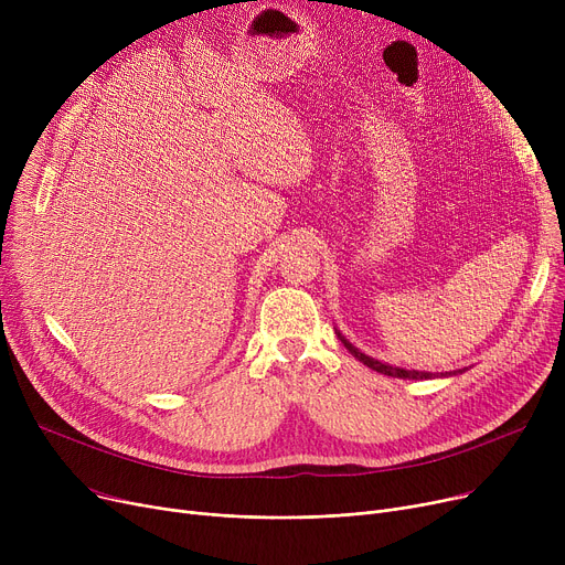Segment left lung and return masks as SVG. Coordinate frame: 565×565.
<instances>
[{
    "instance_id": "obj_1",
    "label": "left lung",
    "mask_w": 565,
    "mask_h": 565,
    "mask_svg": "<svg viewBox=\"0 0 565 565\" xmlns=\"http://www.w3.org/2000/svg\"><path fill=\"white\" fill-rule=\"evenodd\" d=\"M337 330V328H334ZM337 337L341 339V343L348 348V352L352 354L354 360H360L364 366H369V369H373V371H377V373H382V375H392V377H403V380H433V377H437V375H433V373H428V371H407V369H401V366H392V364H384V362H380V360H375V358H369L366 352H362L360 348H354L339 330H337ZM467 369H458V371H447V373H439V377H454V375H458V373H465Z\"/></svg>"
}]
</instances>
